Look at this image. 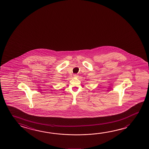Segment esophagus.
Listing matches in <instances>:
<instances>
[{
  "label": "esophagus",
  "mask_w": 149,
  "mask_h": 149,
  "mask_svg": "<svg viewBox=\"0 0 149 149\" xmlns=\"http://www.w3.org/2000/svg\"><path fill=\"white\" fill-rule=\"evenodd\" d=\"M74 78H78V75H77V74H74Z\"/></svg>",
  "instance_id": "esophagus-1"
}]
</instances>
